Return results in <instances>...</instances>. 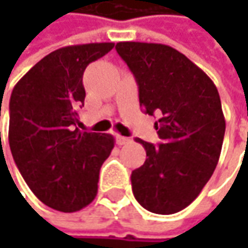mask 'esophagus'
Masks as SVG:
<instances>
[{"label": "esophagus", "mask_w": 248, "mask_h": 248, "mask_svg": "<svg viewBox=\"0 0 248 248\" xmlns=\"http://www.w3.org/2000/svg\"><path fill=\"white\" fill-rule=\"evenodd\" d=\"M116 142H117V145L123 146V145H128V143H131V139L127 138V137L116 135Z\"/></svg>", "instance_id": "1"}]
</instances>
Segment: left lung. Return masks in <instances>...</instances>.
I'll use <instances>...</instances> for the list:
<instances>
[{
  "instance_id": "left-lung-1",
  "label": "left lung",
  "mask_w": 248,
  "mask_h": 248,
  "mask_svg": "<svg viewBox=\"0 0 248 248\" xmlns=\"http://www.w3.org/2000/svg\"><path fill=\"white\" fill-rule=\"evenodd\" d=\"M135 76L139 105L155 123L161 142L142 139L146 161L131 174L132 192L155 214H175L190 204L218 164L225 117L213 80L184 53L164 44L117 43Z\"/></svg>"
}]
</instances>
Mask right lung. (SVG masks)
<instances>
[{
	"instance_id": "obj_1",
	"label": "right lung",
	"mask_w": 248,
	"mask_h": 248,
	"mask_svg": "<svg viewBox=\"0 0 248 248\" xmlns=\"http://www.w3.org/2000/svg\"><path fill=\"white\" fill-rule=\"evenodd\" d=\"M113 46L93 43L59 48L34 64L12 91V156L31 192L53 210L80 211L98 193L100 167L114 138L80 131L77 124L85 99L84 70Z\"/></svg>"
}]
</instances>
